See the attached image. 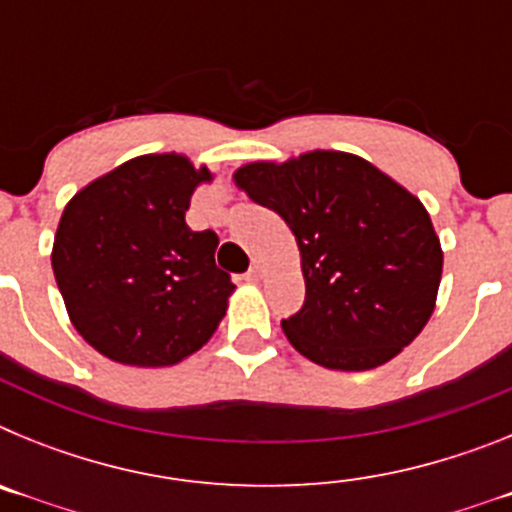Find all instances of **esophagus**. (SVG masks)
Listing matches in <instances>:
<instances>
[{
	"instance_id": "34e87169",
	"label": "esophagus",
	"mask_w": 512,
	"mask_h": 512,
	"mask_svg": "<svg viewBox=\"0 0 512 512\" xmlns=\"http://www.w3.org/2000/svg\"><path fill=\"white\" fill-rule=\"evenodd\" d=\"M261 277H264V266H261L259 261H253V266L248 269V274L243 279H246V282H251V284H256V282H261Z\"/></svg>"
}]
</instances>
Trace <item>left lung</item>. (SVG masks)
Listing matches in <instances>:
<instances>
[{
  "mask_svg": "<svg viewBox=\"0 0 512 512\" xmlns=\"http://www.w3.org/2000/svg\"><path fill=\"white\" fill-rule=\"evenodd\" d=\"M233 182L295 235L305 305L282 328L302 356L366 372L418 338L436 310L443 251L413 192L366 158L320 148L243 164Z\"/></svg>",
  "mask_w": 512,
  "mask_h": 512,
  "instance_id": "8db88e82",
  "label": "left lung"
}]
</instances>
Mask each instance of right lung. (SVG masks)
<instances>
[{
	"label": "right lung",
	"instance_id": "add662e5",
	"mask_svg": "<svg viewBox=\"0 0 512 512\" xmlns=\"http://www.w3.org/2000/svg\"><path fill=\"white\" fill-rule=\"evenodd\" d=\"M215 179L182 153H146L97 176L63 207L51 264L79 336L125 366H174L200 351L235 292L217 235L184 215Z\"/></svg>",
	"mask_w": 512,
	"mask_h": 512
}]
</instances>
